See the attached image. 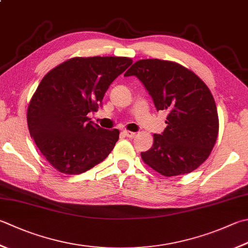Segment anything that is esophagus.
Masks as SVG:
<instances>
[{
    "mask_svg": "<svg viewBox=\"0 0 248 248\" xmlns=\"http://www.w3.org/2000/svg\"><path fill=\"white\" fill-rule=\"evenodd\" d=\"M123 133H124L125 136L128 137V138H134L137 135L136 133H134V132H129V130H123Z\"/></svg>",
    "mask_w": 248,
    "mask_h": 248,
    "instance_id": "obj_1",
    "label": "esophagus"
}]
</instances>
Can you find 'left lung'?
Masks as SVG:
<instances>
[{
    "instance_id": "left-lung-1",
    "label": "left lung",
    "mask_w": 248,
    "mask_h": 248,
    "mask_svg": "<svg viewBox=\"0 0 248 248\" xmlns=\"http://www.w3.org/2000/svg\"><path fill=\"white\" fill-rule=\"evenodd\" d=\"M124 76L138 78L156 110L168 112L164 132L154 134L153 146L141 152L143 162L166 177L197 170L211 154L219 129L206 84L189 69L160 59L139 60Z\"/></svg>"
}]
</instances>
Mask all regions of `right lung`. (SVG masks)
I'll return each instance as SVG.
<instances>
[{
	"mask_svg": "<svg viewBox=\"0 0 248 248\" xmlns=\"http://www.w3.org/2000/svg\"><path fill=\"white\" fill-rule=\"evenodd\" d=\"M132 63L126 57H77L42 78L28 107V127L56 170L82 174L113 150L119 129L102 128L87 114L97 111L111 83Z\"/></svg>",
	"mask_w": 248,
	"mask_h": 248,
	"instance_id": "obj_1",
	"label": "right lung"
}]
</instances>
